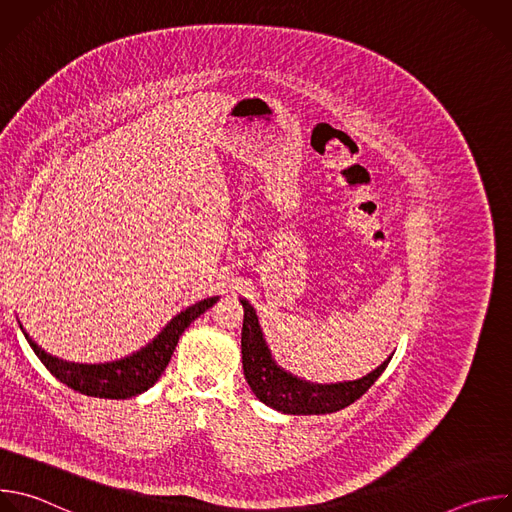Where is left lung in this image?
I'll return each instance as SVG.
<instances>
[{
  "label": "left lung",
  "mask_w": 512,
  "mask_h": 512,
  "mask_svg": "<svg viewBox=\"0 0 512 512\" xmlns=\"http://www.w3.org/2000/svg\"><path fill=\"white\" fill-rule=\"evenodd\" d=\"M241 304L245 308L241 332L243 373L255 397L275 411L287 415H324L340 411L367 393L393 358L391 354L375 371L356 381L312 383L300 379L279 367L269 350L255 308L247 300H241Z\"/></svg>",
  "instance_id": "left-lung-1"
}]
</instances>
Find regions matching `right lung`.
<instances>
[{
    "mask_svg": "<svg viewBox=\"0 0 512 512\" xmlns=\"http://www.w3.org/2000/svg\"><path fill=\"white\" fill-rule=\"evenodd\" d=\"M218 296L200 300L180 314H176L154 340H150L139 350L117 358L109 362H70L62 360L58 356H52L42 346H38L32 336L24 330L20 324V330L24 332L28 344L36 352V356L42 360L44 367L66 387L72 391L99 397V399H129L135 395H141L150 387L156 385V381L166 371L168 362L176 350V344L182 336V332L208 308L216 304Z\"/></svg>",
    "mask_w": 512,
    "mask_h": 512,
    "instance_id": "add662e5",
    "label": "right lung"
}]
</instances>
